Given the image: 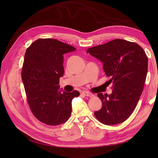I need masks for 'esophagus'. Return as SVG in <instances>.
<instances>
[{"label":"esophagus","instance_id":"1","mask_svg":"<svg viewBox=\"0 0 158 158\" xmlns=\"http://www.w3.org/2000/svg\"><path fill=\"white\" fill-rule=\"evenodd\" d=\"M82 94L84 96H88V97H92V96H94V95L92 94L89 93V92H83Z\"/></svg>","mask_w":158,"mask_h":158}]
</instances>
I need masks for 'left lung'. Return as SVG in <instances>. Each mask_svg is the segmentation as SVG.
Wrapping results in <instances>:
<instances>
[{
	"instance_id": "left-lung-1",
	"label": "left lung",
	"mask_w": 158,
	"mask_h": 158,
	"mask_svg": "<svg viewBox=\"0 0 158 158\" xmlns=\"http://www.w3.org/2000/svg\"><path fill=\"white\" fill-rule=\"evenodd\" d=\"M87 53L103 64L110 94H98L102 106L94 115L105 125L123 122L135 110L145 84L148 58L143 49L135 43L117 39L90 48Z\"/></svg>"
}]
</instances>
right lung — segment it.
<instances>
[{
  "label": "right lung",
  "mask_w": 158,
  "mask_h": 158,
  "mask_svg": "<svg viewBox=\"0 0 158 158\" xmlns=\"http://www.w3.org/2000/svg\"><path fill=\"white\" fill-rule=\"evenodd\" d=\"M76 48L58 40L40 39L26 49L22 79L28 105L40 122L49 126L66 122L72 111V100L79 92L60 89L64 75V54Z\"/></svg>",
  "instance_id": "1"
}]
</instances>
